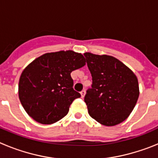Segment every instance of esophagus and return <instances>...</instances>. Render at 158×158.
Here are the masks:
<instances>
[{
    "label": "esophagus",
    "instance_id": "obj_1",
    "mask_svg": "<svg viewBox=\"0 0 158 158\" xmlns=\"http://www.w3.org/2000/svg\"><path fill=\"white\" fill-rule=\"evenodd\" d=\"M81 95L82 98H84V97H85V90H82V91L81 92Z\"/></svg>",
    "mask_w": 158,
    "mask_h": 158
}]
</instances>
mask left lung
Instances as JSON below:
<instances>
[{"mask_svg": "<svg viewBox=\"0 0 158 158\" xmlns=\"http://www.w3.org/2000/svg\"><path fill=\"white\" fill-rule=\"evenodd\" d=\"M91 73L92 88L85 96L89 115L104 126L123 122L139 96L136 76L119 60L109 55L84 54Z\"/></svg>", "mask_w": 158, "mask_h": 158, "instance_id": "1", "label": "left lung"}]
</instances>
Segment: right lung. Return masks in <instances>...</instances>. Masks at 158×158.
<instances>
[{
	"label": "right lung",
	"mask_w": 158,
	"mask_h": 158,
	"mask_svg": "<svg viewBox=\"0 0 158 158\" xmlns=\"http://www.w3.org/2000/svg\"><path fill=\"white\" fill-rule=\"evenodd\" d=\"M85 65L83 55L72 51L47 53L35 59L19 81V98L26 112L42 124L65 116L73 101L81 97L73 88L70 73Z\"/></svg>",
	"instance_id": "1"
}]
</instances>
